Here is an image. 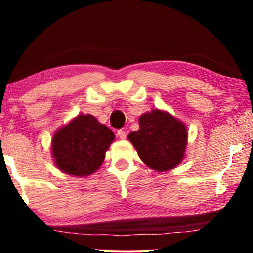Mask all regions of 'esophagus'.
Returning a JSON list of instances; mask_svg holds the SVG:
<instances>
[{
  "mask_svg": "<svg viewBox=\"0 0 253 253\" xmlns=\"http://www.w3.org/2000/svg\"><path fill=\"white\" fill-rule=\"evenodd\" d=\"M118 135H119V138H120V139H126L127 132H126V130H124V129H119L118 130Z\"/></svg>",
  "mask_w": 253,
  "mask_h": 253,
  "instance_id": "obj_1",
  "label": "esophagus"
}]
</instances>
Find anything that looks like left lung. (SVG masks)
Returning <instances> with one entry per match:
<instances>
[{
    "label": "left lung",
    "instance_id": "8db88e82",
    "mask_svg": "<svg viewBox=\"0 0 253 253\" xmlns=\"http://www.w3.org/2000/svg\"><path fill=\"white\" fill-rule=\"evenodd\" d=\"M140 128L129 133L145 164L156 171H168L181 163L187 145V128L169 113L153 109L139 119Z\"/></svg>",
    "mask_w": 253,
    "mask_h": 253
}]
</instances>
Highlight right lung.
Masks as SVG:
<instances>
[{
    "label": "right lung",
    "instance_id": "add662e5",
    "mask_svg": "<svg viewBox=\"0 0 253 253\" xmlns=\"http://www.w3.org/2000/svg\"><path fill=\"white\" fill-rule=\"evenodd\" d=\"M114 133L92 115H78L52 139L57 168L72 176H88L102 164Z\"/></svg>",
    "mask_w": 253,
    "mask_h": 253
}]
</instances>
